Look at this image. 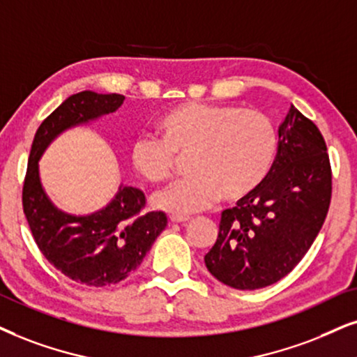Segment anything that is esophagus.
<instances>
[{
	"label": "esophagus",
	"instance_id": "1",
	"mask_svg": "<svg viewBox=\"0 0 357 357\" xmlns=\"http://www.w3.org/2000/svg\"><path fill=\"white\" fill-rule=\"evenodd\" d=\"M169 220H171V222L181 224V222H189L191 218H188V215H169Z\"/></svg>",
	"mask_w": 357,
	"mask_h": 357
}]
</instances>
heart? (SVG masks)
Masks as SVG:
<instances>
[{
  "instance_id": "heart-1",
  "label": "heart",
  "mask_w": 357,
  "mask_h": 357,
  "mask_svg": "<svg viewBox=\"0 0 357 357\" xmlns=\"http://www.w3.org/2000/svg\"><path fill=\"white\" fill-rule=\"evenodd\" d=\"M155 128L158 138L135 139L130 160L138 176L156 184L173 173L174 156L189 155L191 176L153 196L155 207L169 214L204 211L220 196L229 202L250 196L277 158V128L259 110L188 102L165 112Z\"/></svg>"
}]
</instances>
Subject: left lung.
Returning <instances> with one entry per match:
<instances>
[{"instance_id":"1","label":"left lung","mask_w":357,"mask_h":357,"mask_svg":"<svg viewBox=\"0 0 357 357\" xmlns=\"http://www.w3.org/2000/svg\"><path fill=\"white\" fill-rule=\"evenodd\" d=\"M331 201L326 143L291 105L278 126V151L267 179L222 212L219 236L204 257L224 285L257 290L291 272L321 231Z\"/></svg>"}]
</instances>
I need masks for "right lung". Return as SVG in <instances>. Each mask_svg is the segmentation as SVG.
<instances>
[{
  "label": "right lung",
  "instance_id": "add662e5",
  "mask_svg": "<svg viewBox=\"0 0 357 357\" xmlns=\"http://www.w3.org/2000/svg\"><path fill=\"white\" fill-rule=\"evenodd\" d=\"M123 100L120 93L92 90L66 98L34 135L22 188V209L39 250L59 272L89 287L115 285L137 270L168 218L161 211L143 214L145 194L123 184L96 212L75 215L61 211L44 191L39 160L59 135L114 114Z\"/></svg>",
  "mask_w": 357,
  "mask_h": 357
}]
</instances>
